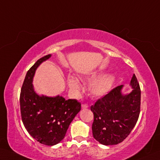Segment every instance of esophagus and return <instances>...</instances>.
I'll list each match as a JSON object with an SVG mask.
<instances>
[{"label": "esophagus", "instance_id": "34e87169", "mask_svg": "<svg viewBox=\"0 0 160 160\" xmlns=\"http://www.w3.org/2000/svg\"><path fill=\"white\" fill-rule=\"evenodd\" d=\"M88 108V105H86V104H82V110H85V109Z\"/></svg>", "mask_w": 160, "mask_h": 160}]
</instances>
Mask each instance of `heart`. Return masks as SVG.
I'll return each mask as SVG.
<instances>
[{
	"label": "heart",
	"mask_w": 160,
	"mask_h": 160,
	"mask_svg": "<svg viewBox=\"0 0 160 160\" xmlns=\"http://www.w3.org/2000/svg\"><path fill=\"white\" fill-rule=\"evenodd\" d=\"M101 74V72H94L84 78L86 82H91L88 86V91L94 97H102L108 94L111 91L114 82V77L111 74H108L97 77ZM68 83L70 88L74 91H78L81 88L80 83L77 78L69 77Z\"/></svg>",
	"instance_id": "obj_1"
}]
</instances>
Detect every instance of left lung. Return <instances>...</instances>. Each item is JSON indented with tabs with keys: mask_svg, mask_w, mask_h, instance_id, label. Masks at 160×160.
Returning <instances> with one entry per match:
<instances>
[{
	"mask_svg": "<svg viewBox=\"0 0 160 160\" xmlns=\"http://www.w3.org/2000/svg\"><path fill=\"white\" fill-rule=\"evenodd\" d=\"M130 93L123 94V85L117 86L91 107L94 120L93 138L105 145H117L129 135L138 119L141 109V88L133 74Z\"/></svg>",
	"mask_w": 160,
	"mask_h": 160,
	"instance_id": "obj_1",
	"label": "left lung"
}]
</instances>
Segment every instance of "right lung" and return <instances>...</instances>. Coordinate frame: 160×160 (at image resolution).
Masks as SVG:
<instances>
[{
  "mask_svg": "<svg viewBox=\"0 0 160 160\" xmlns=\"http://www.w3.org/2000/svg\"><path fill=\"white\" fill-rule=\"evenodd\" d=\"M50 57L49 54L40 58L27 72L19 102L22 120L28 133L40 143L52 146L64 138L69 124L81 110V103L60 96H39L35 92L32 82L36 70Z\"/></svg>",
  "mask_w": 160,
  "mask_h": 160,
  "instance_id": "1",
  "label": "right lung"
}]
</instances>
